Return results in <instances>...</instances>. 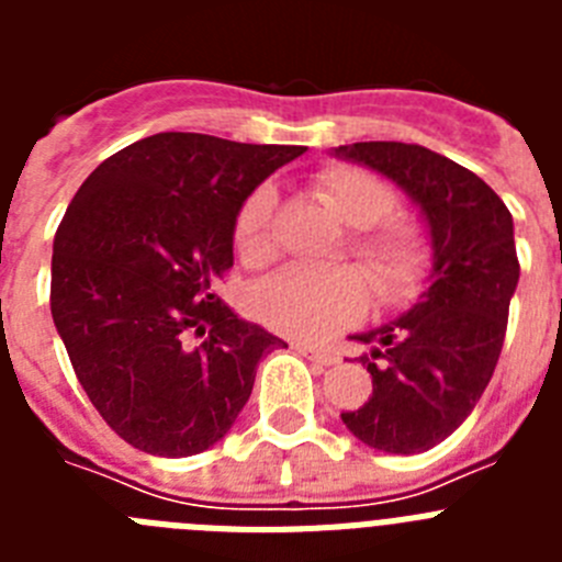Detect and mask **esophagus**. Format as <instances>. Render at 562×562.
<instances>
[{
	"label": "esophagus",
	"mask_w": 562,
	"mask_h": 562,
	"mask_svg": "<svg viewBox=\"0 0 562 562\" xmlns=\"http://www.w3.org/2000/svg\"><path fill=\"white\" fill-rule=\"evenodd\" d=\"M297 351H304L306 357H312V360H317L321 366H335V362H340V355H337L335 349H326V346H312V342H295Z\"/></svg>",
	"instance_id": "34e87169"
}]
</instances>
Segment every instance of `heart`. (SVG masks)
I'll use <instances>...</instances> for the list:
<instances>
[{
  "label": "heart",
  "mask_w": 562,
  "mask_h": 562,
  "mask_svg": "<svg viewBox=\"0 0 562 562\" xmlns=\"http://www.w3.org/2000/svg\"><path fill=\"white\" fill-rule=\"evenodd\" d=\"M315 188L342 222L357 227L349 250L369 276L374 295L385 304L408 297L428 276L434 250L419 227L391 220L400 205L396 193L374 173L349 166L317 171ZM272 211L276 188L267 182L238 207L233 245L250 265L272 256ZM366 278L355 267L295 265L256 284L250 306L270 329L292 337H321L355 321L366 306Z\"/></svg>",
  "instance_id": "b5f03b06"
}]
</instances>
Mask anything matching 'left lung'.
<instances>
[{"instance_id": "obj_1", "label": "left lung", "mask_w": 562, "mask_h": 562, "mask_svg": "<svg viewBox=\"0 0 562 562\" xmlns=\"http://www.w3.org/2000/svg\"><path fill=\"white\" fill-rule=\"evenodd\" d=\"M335 154L405 188L430 227V286L411 312L355 335L371 346L360 357L371 396L340 414L362 445L414 456L448 439L493 380L520 276L513 213L470 168L416 143H355Z\"/></svg>"}]
</instances>
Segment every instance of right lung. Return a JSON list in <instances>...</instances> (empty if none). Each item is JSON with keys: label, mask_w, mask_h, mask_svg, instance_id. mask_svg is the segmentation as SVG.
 Masks as SVG:
<instances>
[{"label": "right lung", "mask_w": 562, "mask_h": 562, "mask_svg": "<svg viewBox=\"0 0 562 562\" xmlns=\"http://www.w3.org/2000/svg\"><path fill=\"white\" fill-rule=\"evenodd\" d=\"M304 146L160 132L103 160L53 241L49 310L81 389L132 448L207 450L250 400L281 337L213 286L233 267L241 202Z\"/></svg>", "instance_id": "add662e5"}]
</instances>
